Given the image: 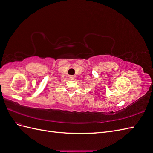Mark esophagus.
<instances>
[{
	"label": "esophagus",
	"mask_w": 153,
	"mask_h": 153,
	"mask_svg": "<svg viewBox=\"0 0 153 153\" xmlns=\"http://www.w3.org/2000/svg\"><path fill=\"white\" fill-rule=\"evenodd\" d=\"M69 80H73L74 79V77L73 76H69Z\"/></svg>",
	"instance_id": "34e87169"
}]
</instances>
